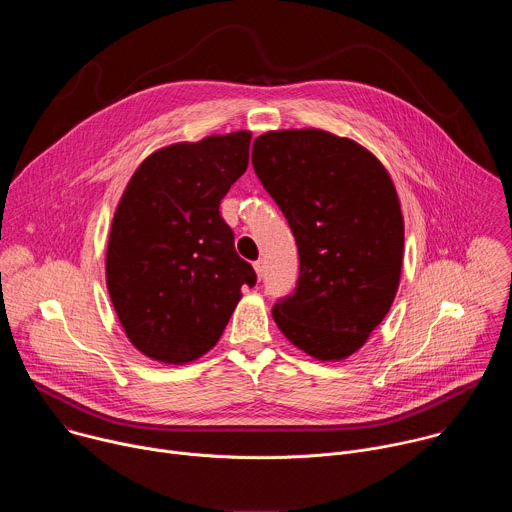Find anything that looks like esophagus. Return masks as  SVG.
Wrapping results in <instances>:
<instances>
[{
    "instance_id": "1",
    "label": "esophagus",
    "mask_w": 512,
    "mask_h": 512,
    "mask_svg": "<svg viewBox=\"0 0 512 512\" xmlns=\"http://www.w3.org/2000/svg\"><path fill=\"white\" fill-rule=\"evenodd\" d=\"M253 269H255V273H257V279H261V277L265 275V263H263V261H255V263H253Z\"/></svg>"
}]
</instances>
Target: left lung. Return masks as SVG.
Returning a JSON list of instances; mask_svg holds the SVG:
<instances>
[{
    "label": "left lung",
    "instance_id": "1",
    "mask_svg": "<svg viewBox=\"0 0 512 512\" xmlns=\"http://www.w3.org/2000/svg\"><path fill=\"white\" fill-rule=\"evenodd\" d=\"M253 168L300 253L298 287L273 306V320L306 354L344 360L397 296L405 225L395 184L360 143L314 127L259 135Z\"/></svg>",
    "mask_w": 512,
    "mask_h": 512
}]
</instances>
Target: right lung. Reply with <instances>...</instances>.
Masks as SVG:
<instances>
[{"mask_svg": "<svg viewBox=\"0 0 512 512\" xmlns=\"http://www.w3.org/2000/svg\"><path fill=\"white\" fill-rule=\"evenodd\" d=\"M251 131L166 145L145 158L113 214L105 275L129 342L186 364L206 354L255 285L218 206L249 164Z\"/></svg>", "mask_w": 512, "mask_h": 512, "instance_id": "add662e5", "label": "right lung"}]
</instances>
